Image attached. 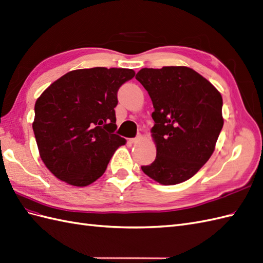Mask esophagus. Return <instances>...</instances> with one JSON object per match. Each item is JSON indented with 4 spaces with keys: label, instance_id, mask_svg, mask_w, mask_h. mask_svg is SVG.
<instances>
[{
    "label": "esophagus",
    "instance_id": "esophagus-1",
    "mask_svg": "<svg viewBox=\"0 0 263 263\" xmlns=\"http://www.w3.org/2000/svg\"><path fill=\"white\" fill-rule=\"evenodd\" d=\"M139 139H140V137L130 138V139H129V143H130V144H136V143H138V142H139Z\"/></svg>",
    "mask_w": 263,
    "mask_h": 263
}]
</instances>
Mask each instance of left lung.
<instances>
[{"label":"left lung","instance_id":"obj_1","mask_svg":"<svg viewBox=\"0 0 263 263\" xmlns=\"http://www.w3.org/2000/svg\"><path fill=\"white\" fill-rule=\"evenodd\" d=\"M136 79L153 101L151 129L156 158L142 170L152 180L175 185L194 176L215 149L223 127L222 96L189 67L144 68Z\"/></svg>","mask_w":263,"mask_h":263}]
</instances>
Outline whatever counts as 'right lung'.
Wrapping results in <instances>:
<instances>
[{"label": "right lung", "instance_id": "1", "mask_svg": "<svg viewBox=\"0 0 263 263\" xmlns=\"http://www.w3.org/2000/svg\"><path fill=\"white\" fill-rule=\"evenodd\" d=\"M135 76L133 69L72 70L35 101L32 123L37 149L47 168L73 186H87L104 174L126 139L116 130L117 91Z\"/></svg>", "mask_w": 263, "mask_h": 263}]
</instances>
